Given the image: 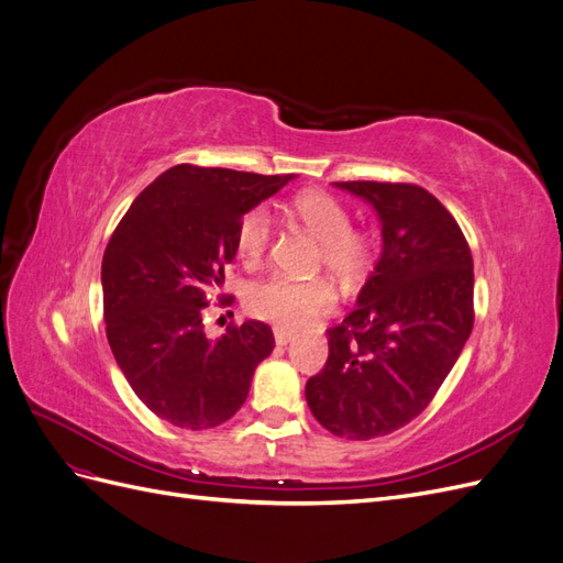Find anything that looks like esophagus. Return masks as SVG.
Masks as SVG:
<instances>
[{
  "instance_id": "1",
  "label": "esophagus",
  "mask_w": 563,
  "mask_h": 563,
  "mask_svg": "<svg viewBox=\"0 0 563 563\" xmlns=\"http://www.w3.org/2000/svg\"><path fill=\"white\" fill-rule=\"evenodd\" d=\"M294 340V333L291 331H286V329H275V343L279 345V347H284V345H288Z\"/></svg>"
}]
</instances>
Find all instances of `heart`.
<instances>
[{
	"label": "heart",
	"mask_w": 563,
	"mask_h": 563,
	"mask_svg": "<svg viewBox=\"0 0 563 563\" xmlns=\"http://www.w3.org/2000/svg\"><path fill=\"white\" fill-rule=\"evenodd\" d=\"M294 216L317 242L319 263L343 282L362 277L373 261V240L366 232L352 230L350 211L327 192H302L294 199ZM272 244V220L263 209H251L234 230L240 258L253 267L265 261ZM251 314L275 323L279 329H302L335 305V291L323 279H296L275 275L251 286L246 296Z\"/></svg>",
	"instance_id": "obj_1"
}]
</instances>
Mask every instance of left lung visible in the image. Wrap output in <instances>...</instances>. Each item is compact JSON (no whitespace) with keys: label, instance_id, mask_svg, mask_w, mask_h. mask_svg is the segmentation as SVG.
Returning <instances> with one entry per match:
<instances>
[{"label":"left lung","instance_id":"obj_1","mask_svg":"<svg viewBox=\"0 0 563 563\" xmlns=\"http://www.w3.org/2000/svg\"><path fill=\"white\" fill-rule=\"evenodd\" d=\"M366 199L383 253L356 308L329 329V360L305 385L312 416L343 439H376L418 418L474 323V263L463 230L411 183H333Z\"/></svg>","mask_w":563,"mask_h":563}]
</instances>
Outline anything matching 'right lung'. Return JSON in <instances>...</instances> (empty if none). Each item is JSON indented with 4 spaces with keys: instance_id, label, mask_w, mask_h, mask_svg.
<instances>
[{
    "instance_id": "right-lung-1",
    "label": "right lung",
    "mask_w": 563,
    "mask_h": 563,
    "mask_svg": "<svg viewBox=\"0 0 563 563\" xmlns=\"http://www.w3.org/2000/svg\"><path fill=\"white\" fill-rule=\"evenodd\" d=\"M291 178L178 164L133 199L110 236L100 267L110 350L139 399L176 428L230 420L275 347L263 321L209 340L203 312L236 255V223Z\"/></svg>"
}]
</instances>
